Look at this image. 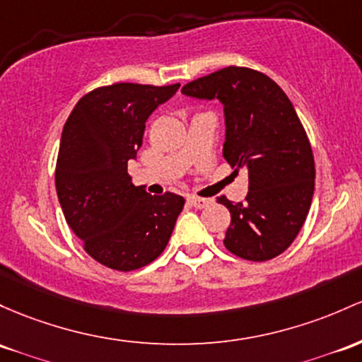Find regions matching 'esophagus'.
<instances>
[{
  "label": "esophagus",
  "mask_w": 362,
  "mask_h": 362,
  "mask_svg": "<svg viewBox=\"0 0 362 362\" xmlns=\"http://www.w3.org/2000/svg\"><path fill=\"white\" fill-rule=\"evenodd\" d=\"M187 202L190 206H192V208H197V209H201V208H206V206L209 204V199H202V197H196V196H190V197H187Z\"/></svg>",
  "instance_id": "34e87169"
}]
</instances>
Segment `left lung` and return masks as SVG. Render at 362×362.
<instances>
[{"instance_id":"1","label":"left lung","mask_w":362,"mask_h":362,"mask_svg":"<svg viewBox=\"0 0 362 362\" xmlns=\"http://www.w3.org/2000/svg\"><path fill=\"white\" fill-rule=\"evenodd\" d=\"M182 94L221 103L223 158L249 175L245 202L220 197L232 216L225 247L242 259H273L303 228L315 194V158L291 99L268 75L244 66L189 82Z\"/></svg>"}]
</instances>
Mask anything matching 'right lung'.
Here are the masks:
<instances>
[{
	"instance_id": "1",
	"label": "right lung",
	"mask_w": 362,
	"mask_h": 362,
	"mask_svg": "<svg viewBox=\"0 0 362 362\" xmlns=\"http://www.w3.org/2000/svg\"><path fill=\"white\" fill-rule=\"evenodd\" d=\"M180 84H113L90 90L63 127L57 194L66 223L98 263L132 272L156 259L172 237L185 199L151 196L127 173L146 122Z\"/></svg>"
}]
</instances>
